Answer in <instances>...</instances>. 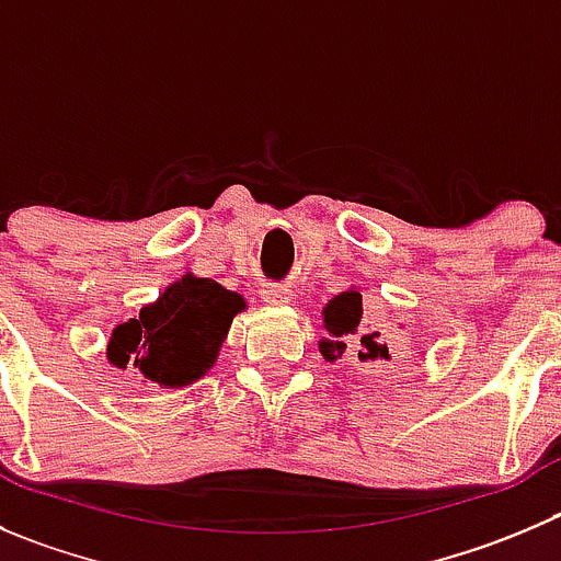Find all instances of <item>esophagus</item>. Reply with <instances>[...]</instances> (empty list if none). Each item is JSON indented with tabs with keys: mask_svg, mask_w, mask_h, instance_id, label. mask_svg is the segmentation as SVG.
<instances>
[{
	"mask_svg": "<svg viewBox=\"0 0 561 561\" xmlns=\"http://www.w3.org/2000/svg\"><path fill=\"white\" fill-rule=\"evenodd\" d=\"M261 297H264V302H270V306H286V302H291V291L286 289V286L266 284L264 289H261Z\"/></svg>",
	"mask_w": 561,
	"mask_h": 561,
	"instance_id": "34e87169",
	"label": "esophagus"
}]
</instances>
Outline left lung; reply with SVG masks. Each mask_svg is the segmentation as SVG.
<instances>
[{
	"label": "left lung",
	"instance_id": "1",
	"mask_svg": "<svg viewBox=\"0 0 561 561\" xmlns=\"http://www.w3.org/2000/svg\"><path fill=\"white\" fill-rule=\"evenodd\" d=\"M360 319H364V300H360V291L346 289L341 295H335L328 306L322 308V328L324 339L319 341V352H322L324 360L333 364L335 357L344 355L346 339L357 335L360 328ZM360 360H377V357H388V344L377 341V333H364L360 335V352H357Z\"/></svg>",
	"mask_w": 561,
	"mask_h": 561
}]
</instances>
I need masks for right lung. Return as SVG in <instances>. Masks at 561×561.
<instances>
[{
  "instance_id": "right-lung-1",
  "label": "right lung",
  "mask_w": 561,
  "mask_h": 561,
  "mask_svg": "<svg viewBox=\"0 0 561 561\" xmlns=\"http://www.w3.org/2000/svg\"><path fill=\"white\" fill-rule=\"evenodd\" d=\"M248 302L211 277L181 275L140 317L115 324L106 360L115 369L135 366L142 380L162 388H186L217 364L233 317Z\"/></svg>"
}]
</instances>
